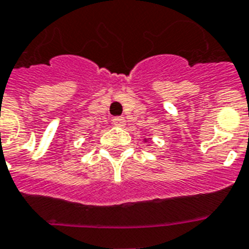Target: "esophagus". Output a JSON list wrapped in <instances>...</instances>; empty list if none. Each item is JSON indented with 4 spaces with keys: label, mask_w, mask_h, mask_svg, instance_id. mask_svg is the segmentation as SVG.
<instances>
[{
    "label": "esophagus",
    "mask_w": 249,
    "mask_h": 249,
    "mask_svg": "<svg viewBox=\"0 0 249 249\" xmlns=\"http://www.w3.org/2000/svg\"><path fill=\"white\" fill-rule=\"evenodd\" d=\"M113 124H114V126H123V124H124V119H123V118H114V119H113Z\"/></svg>",
    "instance_id": "1"
}]
</instances>
